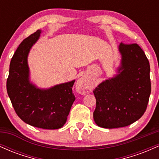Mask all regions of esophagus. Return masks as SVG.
Segmentation results:
<instances>
[{
  "label": "esophagus",
  "instance_id": "esophagus-1",
  "mask_svg": "<svg viewBox=\"0 0 159 159\" xmlns=\"http://www.w3.org/2000/svg\"><path fill=\"white\" fill-rule=\"evenodd\" d=\"M76 87H77L78 92L81 93L85 94L87 93L90 92L92 85H91L89 80L86 77L83 76L78 81L77 84H76Z\"/></svg>",
  "mask_w": 159,
  "mask_h": 159
}]
</instances>
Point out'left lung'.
I'll list each match as a JSON object with an SVG mask.
<instances>
[{
    "mask_svg": "<svg viewBox=\"0 0 159 159\" xmlns=\"http://www.w3.org/2000/svg\"><path fill=\"white\" fill-rule=\"evenodd\" d=\"M119 74L103 81L93 90L96 107L93 119L105 129L125 127L134 123L147 110L151 93L150 66L137 43H121Z\"/></svg>",
    "mask_w": 159,
    "mask_h": 159,
    "instance_id": "1",
    "label": "left lung"
}]
</instances>
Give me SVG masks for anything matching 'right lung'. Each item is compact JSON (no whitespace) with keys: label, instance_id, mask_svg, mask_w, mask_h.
Returning <instances> with one entry per match:
<instances>
[{"label":"right lung","instance_id":"1","mask_svg":"<svg viewBox=\"0 0 159 159\" xmlns=\"http://www.w3.org/2000/svg\"><path fill=\"white\" fill-rule=\"evenodd\" d=\"M41 30L30 34L20 43L10 65L7 90L16 113L32 126L57 129L66 122L75 97V81L61 84L48 90H39L29 82L27 55L39 39Z\"/></svg>","mask_w":159,"mask_h":159}]
</instances>
